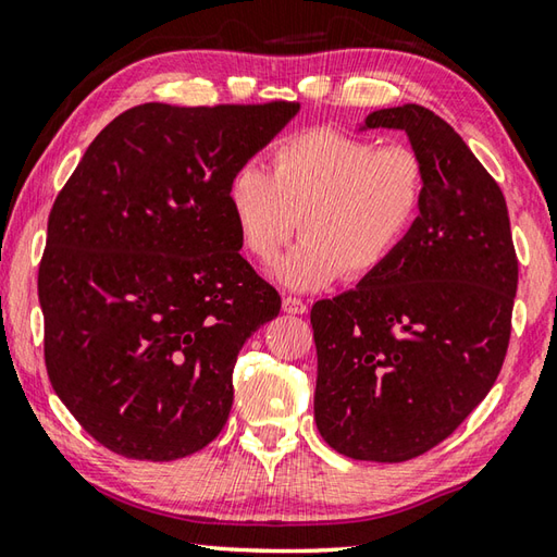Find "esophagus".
<instances>
[{"label": "esophagus", "instance_id": "34e87169", "mask_svg": "<svg viewBox=\"0 0 557 557\" xmlns=\"http://www.w3.org/2000/svg\"><path fill=\"white\" fill-rule=\"evenodd\" d=\"M283 312H288V314H306L308 306L300 298L283 296Z\"/></svg>", "mask_w": 557, "mask_h": 557}]
</instances>
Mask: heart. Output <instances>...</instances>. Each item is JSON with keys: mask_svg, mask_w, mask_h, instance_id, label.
<instances>
[{"mask_svg": "<svg viewBox=\"0 0 557 557\" xmlns=\"http://www.w3.org/2000/svg\"><path fill=\"white\" fill-rule=\"evenodd\" d=\"M424 196L426 170L412 148H375L337 128L288 135L271 152V174L243 162L227 184L239 243L261 264L274 261L298 227L306 233L274 269L293 290L375 274L412 233Z\"/></svg>", "mask_w": 557, "mask_h": 557, "instance_id": "1", "label": "heart"}]
</instances>
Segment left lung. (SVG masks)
Returning a JSON list of instances; mask_svg holds the SVG:
<instances>
[{
    "mask_svg": "<svg viewBox=\"0 0 557 557\" xmlns=\"http://www.w3.org/2000/svg\"><path fill=\"white\" fill-rule=\"evenodd\" d=\"M363 128L407 133L426 196L385 267L312 306L314 422L342 456L403 463L454 434L495 385L519 261L502 188L444 119L405 103Z\"/></svg>",
    "mask_w": 557,
    "mask_h": 557,
    "instance_id": "1",
    "label": "left lung"
}]
</instances>
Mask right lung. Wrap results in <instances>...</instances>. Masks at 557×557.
I'll list each match as a JSON object with an SVG mask.
<instances>
[{
  "instance_id": "right-lung-1",
  "label": "right lung",
  "mask_w": 557,
  "mask_h": 557,
  "mask_svg": "<svg viewBox=\"0 0 557 557\" xmlns=\"http://www.w3.org/2000/svg\"><path fill=\"white\" fill-rule=\"evenodd\" d=\"M298 103H140L84 152L38 269L52 391L101 446L176 460L223 432L243 344L281 310L239 255L230 176Z\"/></svg>"
}]
</instances>
